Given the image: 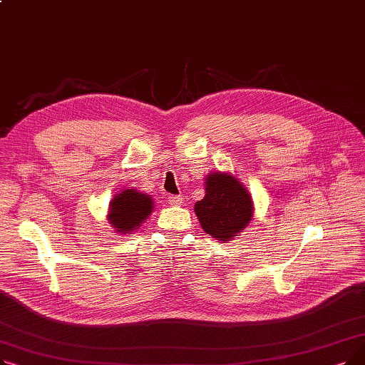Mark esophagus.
<instances>
[{"instance_id":"esophagus-1","label":"esophagus","mask_w":365,"mask_h":365,"mask_svg":"<svg viewBox=\"0 0 365 365\" xmlns=\"http://www.w3.org/2000/svg\"><path fill=\"white\" fill-rule=\"evenodd\" d=\"M168 202L171 205H182L183 198H182V195H171V197H168Z\"/></svg>"}]
</instances>
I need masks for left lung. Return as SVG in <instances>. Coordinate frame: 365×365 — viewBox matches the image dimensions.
Segmentation results:
<instances>
[{
  "instance_id": "obj_1",
  "label": "left lung",
  "mask_w": 365,
  "mask_h": 365,
  "mask_svg": "<svg viewBox=\"0 0 365 365\" xmlns=\"http://www.w3.org/2000/svg\"><path fill=\"white\" fill-rule=\"evenodd\" d=\"M253 200L244 185L229 173H210L205 195L195 202V215L207 235L231 241L253 217Z\"/></svg>"
}]
</instances>
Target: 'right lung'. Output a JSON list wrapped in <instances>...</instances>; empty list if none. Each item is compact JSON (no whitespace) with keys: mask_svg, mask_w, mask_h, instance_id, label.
<instances>
[{"mask_svg":"<svg viewBox=\"0 0 365 365\" xmlns=\"http://www.w3.org/2000/svg\"><path fill=\"white\" fill-rule=\"evenodd\" d=\"M153 210L150 195L136 189H124L109 202V225L120 234H131L149 217Z\"/></svg>","mask_w":365,"mask_h":365,"instance_id":"obj_1","label":"right lung"}]
</instances>
